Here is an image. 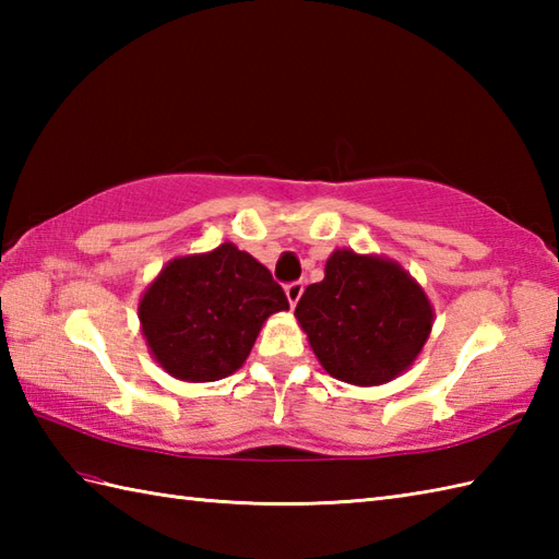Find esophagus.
<instances>
[{
	"mask_svg": "<svg viewBox=\"0 0 559 559\" xmlns=\"http://www.w3.org/2000/svg\"><path fill=\"white\" fill-rule=\"evenodd\" d=\"M302 290H305V286H302V281H293V283H288L286 286V298H288V302L295 307L298 305V300H300V295H302Z\"/></svg>",
	"mask_w": 559,
	"mask_h": 559,
	"instance_id": "esophagus-1",
	"label": "esophagus"
}]
</instances>
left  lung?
Instances as JSON below:
<instances>
[{"mask_svg": "<svg viewBox=\"0 0 559 559\" xmlns=\"http://www.w3.org/2000/svg\"><path fill=\"white\" fill-rule=\"evenodd\" d=\"M295 317L324 370L355 386L406 372L432 329V305L396 261L336 249Z\"/></svg>", "mask_w": 559, "mask_h": 559, "instance_id": "left-lung-1", "label": "left lung"}]
</instances>
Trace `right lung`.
<instances>
[{"instance_id": "add662e5", "label": "right lung", "mask_w": 559, "mask_h": 559, "mask_svg": "<svg viewBox=\"0 0 559 559\" xmlns=\"http://www.w3.org/2000/svg\"><path fill=\"white\" fill-rule=\"evenodd\" d=\"M288 307L264 264L223 242L168 261L141 295L139 319L165 372L182 382H216L240 370L266 319Z\"/></svg>"}]
</instances>
